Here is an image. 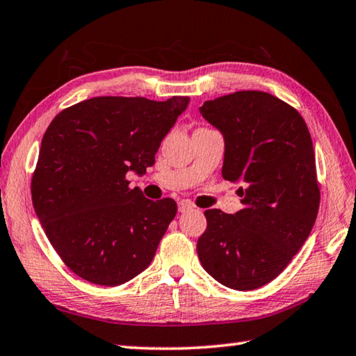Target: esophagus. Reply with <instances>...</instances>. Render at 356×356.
I'll list each match as a JSON object with an SVG mask.
<instances>
[{"instance_id":"1","label":"esophagus","mask_w":356,"mask_h":356,"mask_svg":"<svg viewBox=\"0 0 356 356\" xmlns=\"http://www.w3.org/2000/svg\"><path fill=\"white\" fill-rule=\"evenodd\" d=\"M177 207H179V213H186V211L193 210V204H191V202H188V200L179 202Z\"/></svg>"}]
</instances>
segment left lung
<instances>
[{
	"instance_id": "1",
	"label": "left lung",
	"mask_w": 356,
	"mask_h": 356,
	"mask_svg": "<svg viewBox=\"0 0 356 356\" xmlns=\"http://www.w3.org/2000/svg\"><path fill=\"white\" fill-rule=\"evenodd\" d=\"M199 111L225 138L222 176L242 184L243 204L236 214L205 211L200 264L225 287L259 289L282 273L315 225L321 196L309 128L262 90L208 100Z\"/></svg>"
}]
</instances>
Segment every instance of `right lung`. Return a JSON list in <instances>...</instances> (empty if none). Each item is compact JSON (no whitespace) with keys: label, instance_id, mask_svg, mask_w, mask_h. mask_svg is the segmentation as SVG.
<instances>
[{"label":"right lung","instance_id":"obj_1","mask_svg":"<svg viewBox=\"0 0 356 356\" xmlns=\"http://www.w3.org/2000/svg\"><path fill=\"white\" fill-rule=\"evenodd\" d=\"M188 97H94L63 109L46 129L32 204L49 242L76 276L115 287L149 266L177 213L129 188L145 174Z\"/></svg>","mask_w":356,"mask_h":356}]
</instances>
